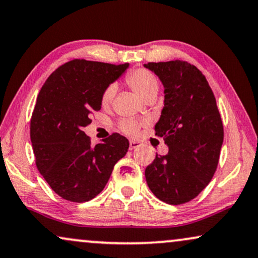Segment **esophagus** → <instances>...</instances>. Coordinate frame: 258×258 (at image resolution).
I'll list each match as a JSON object with an SVG mask.
<instances>
[{"mask_svg":"<svg viewBox=\"0 0 258 258\" xmlns=\"http://www.w3.org/2000/svg\"><path fill=\"white\" fill-rule=\"evenodd\" d=\"M140 145H142V142H139V140H130V149L131 150L139 148Z\"/></svg>","mask_w":258,"mask_h":258,"instance_id":"obj_1","label":"esophagus"}]
</instances>
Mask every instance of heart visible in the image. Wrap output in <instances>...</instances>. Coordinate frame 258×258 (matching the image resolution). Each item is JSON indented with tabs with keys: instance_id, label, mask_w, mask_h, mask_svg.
Segmentation results:
<instances>
[{
	"instance_id": "1",
	"label": "heart",
	"mask_w": 258,
	"mask_h": 258,
	"mask_svg": "<svg viewBox=\"0 0 258 258\" xmlns=\"http://www.w3.org/2000/svg\"><path fill=\"white\" fill-rule=\"evenodd\" d=\"M127 84L131 87V89L142 99H144L146 95H149L152 91H158V82L157 78L155 75L150 73L149 70L145 69H137L128 74L126 78ZM115 95V88L114 86H109L107 89L103 91L102 97H101V102L103 106H108L112 102L113 97ZM121 130L123 132L135 133L138 130V125L136 122L130 121V120H125L121 122Z\"/></svg>"
}]
</instances>
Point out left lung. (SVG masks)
Wrapping results in <instances>:
<instances>
[{
  "instance_id": "1",
  "label": "left lung",
  "mask_w": 258,
  "mask_h": 258,
  "mask_svg": "<svg viewBox=\"0 0 258 258\" xmlns=\"http://www.w3.org/2000/svg\"><path fill=\"white\" fill-rule=\"evenodd\" d=\"M164 87V107L156 123L169 152L145 169L149 188L159 200L181 205L198 197L217 170L224 128L206 77L182 60L144 64Z\"/></svg>"
}]
</instances>
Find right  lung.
<instances>
[{
    "label": "right lung",
    "mask_w": 258,
    "mask_h": 258,
    "mask_svg": "<svg viewBox=\"0 0 258 258\" xmlns=\"http://www.w3.org/2000/svg\"><path fill=\"white\" fill-rule=\"evenodd\" d=\"M130 64L74 59L44 83L31 119V142L37 168L54 193L84 202L103 190L114 165L126 155V137L113 133L96 145L83 132L90 114L100 110L103 91Z\"/></svg>",
    "instance_id": "add662e5"
}]
</instances>
